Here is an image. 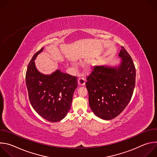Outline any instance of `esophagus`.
Listing matches in <instances>:
<instances>
[{
    "label": "esophagus",
    "mask_w": 157,
    "mask_h": 157,
    "mask_svg": "<svg viewBox=\"0 0 157 157\" xmlns=\"http://www.w3.org/2000/svg\"><path fill=\"white\" fill-rule=\"evenodd\" d=\"M78 84L80 86H84L86 82V80L83 77H79L78 78Z\"/></svg>",
    "instance_id": "34e87169"
}]
</instances>
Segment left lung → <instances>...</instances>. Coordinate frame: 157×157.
I'll list each match as a JSON object with an SVG mask.
<instances>
[{
	"instance_id": "left-lung-1",
	"label": "left lung",
	"mask_w": 157,
	"mask_h": 157,
	"mask_svg": "<svg viewBox=\"0 0 157 157\" xmlns=\"http://www.w3.org/2000/svg\"><path fill=\"white\" fill-rule=\"evenodd\" d=\"M121 47L119 56L122 63L118 68L94 66L86 78L89 106L96 116L104 120L113 119L122 113L135 87V65L127 50Z\"/></svg>"
}]
</instances>
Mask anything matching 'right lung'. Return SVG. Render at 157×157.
I'll return each mask as SVG.
<instances>
[{
    "mask_svg": "<svg viewBox=\"0 0 157 157\" xmlns=\"http://www.w3.org/2000/svg\"><path fill=\"white\" fill-rule=\"evenodd\" d=\"M43 48L30 60L25 75L26 86L32 106L44 119L56 122L62 120L70 109L77 77L56 71L50 75L38 71L34 59Z\"/></svg>",
    "mask_w": 157,
    "mask_h": 157,
    "instance_id": "obj_1",
    "label": "right lung"
}]
</instances>
